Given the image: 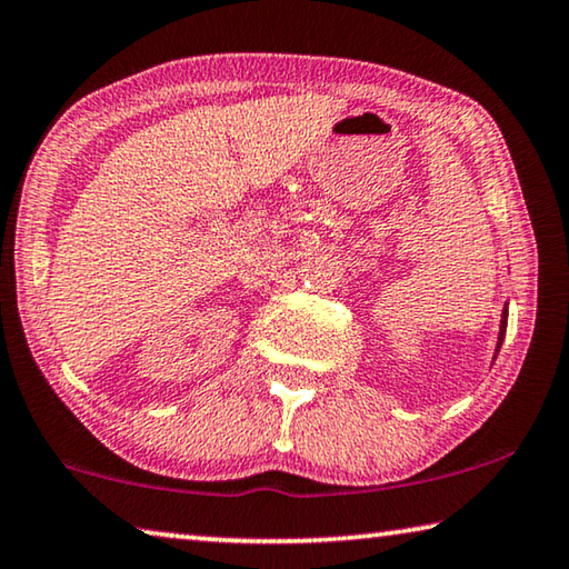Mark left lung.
<instances>
[{
    "label": "left lung",
    "instance_id": "obj_1",
    "mask_svg": "<svg viewBox=\"0 0 569 569\" xmlns=\"http://www.w3.org/2000/svg\"><path fill=\"white\" fill-rule=\"evenodd\" d=\"M507 316H509V311H507V303H505V308H502V321H499V339H497L495 359H497V353H499V349H502V341H505V333H507Z\"/></svg>",
    "mask_w": 569,
    "mask_h": 569
}]
</instances>
